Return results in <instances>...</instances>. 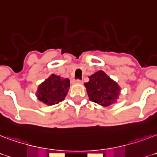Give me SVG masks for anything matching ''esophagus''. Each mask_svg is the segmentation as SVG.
Returning <instances> with one entry per match:
<instances>
[{
    "label": "esophagus",
    "mask_w": 157,
    "mask_h": 157,
    "mask_svg": "<svg viewBox=\"0 0 157 157\" xmlns=\"http://www.w3.org/2000/svg\"><path fill=\"white\" fill-rule=\"evenodd\" d=\"M76 83H82V80L77 79V80H76Z\"/></svg>",
    "instance_id": "1"
}]
</instances>
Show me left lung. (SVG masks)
Segmentation results:
<instances>
[{"label":"left lung","instance_id":"1","mask_svg":"<svg viewBox=\"0 0 157 157\" xmlns=\"http://www.w3.org/2000/svg\"><path fill=\"white\" fill-rule=\"evenodd\" d=\"M89 98L92 102L103 106L115 103L120 94V88L115 81L103 71H98L90 76V81L85 83Z\"/></svg>","mask_w":157,"mask_h":157}]
</instances>
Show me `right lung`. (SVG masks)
I'll return each instance as SVG.
<instances>
[{"label":"right lung","instance_id":"add662e5","mask_svg":"<svg viewBox=\"0 0 157 157\" xmlns=\"http://www.w3.org/2000/svg\"><path fill=\"white\" fill-rule=\"evenodd\" d=\"M69 87V79H61L60 76L53 74L39 86L38 99L48 105L59 103L66 97Z\"/></svg>","mask_w":157,"mask_h":157}]
</instances>
